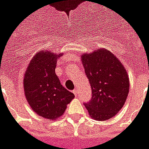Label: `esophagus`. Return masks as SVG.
<instances>
[{
  "label": "esophagus",
  "mask_w": 149,
  "mask_h": 149,
  "mask_svg": "<svg viewBox=\"0 0 149 149\" xmlns=\"http://www.w3.org/2000/svg\"><path fill=\"white\" fill-rule=\"evenodd\" d=\"M73 93H74V95H75V96H77V95H78V94H79V91L77 90V89H74Z\"/></svg>",
  "instance_id": "1"
}]
</instances>
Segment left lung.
Segmentation results:
<instances>
[{
    "label": "left lung",
    "mask_w": 149,
    "mask_h": 149,
    "mask_svg": "<svg viewBox=\"0 0 149 149\" xmlns=\"http://www.w3.org/2000/svg\"><path fill=\"white\" fill-rule=\"evenodd\" d=\"M82 64L92 88V99L84 104L89 116L107 120L122 108L130 91L127 70L116 56L105 48L81 55Z\"/></svg>",
    "instance_id": "1"
}]
</instances>
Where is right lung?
I'll list each match as a JSON object with an SVG mask.
<instances>
[{"label":"right lung","mask_w":149,"mask_h":149,"mask_svg":"<svg viewBox=\"0 0 149 149\" xmlns=\"http://www.w3.org/2000/svg\"><path fill=\"white\" fill-rule=\"evenodd\" d=\"M63 53L39 51L31 59L24 76V95L31 109L50 120L62 116L74 95L61 84L55 70Z\"/></svg>","instance_id":"obj_1"}]
</instances>
